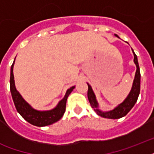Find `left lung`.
<instances>
[{
	"label": "left lung",
	"instance_id": "8db88e82",
	"mask_svg": "<svg viewBox=\"0 0 154 154\" xmlns=\"http://www.w3.org/2000/svg\"><path fill=\"white\" fill-rule=\"evenodd\" d=\"M115 36L117 37V35L116 34ZM133 53L134 56V61L137 66V70L131 91L129 92V95L125 99V101L121 103L119 105H117L115 109L110 110V111H105V112L99 109L98 103L97 101L96 96L92 89V87L87 83L88 84V99H89L92 108H94V111L99 116L105 117V118H110V119H118V118L123 117L131 110L132 108L134 107L135 103L137 101L139 94H140V88H141V73H140V68H139L138 61H137V57L134 52V50H133Z\"/></svg>",
	"mask_w": 154,
	"mask_h": 154
}]
</instances>
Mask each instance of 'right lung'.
I'll use <instances>...</instances> for the list:
<instances>
[{"label": "right lung", "instance_id": "1", "mask_svg": "<svg viewBox=\"0 0 154 154\" xmlns=\"http://www.w3.org/2000/svg\"><path fill=\"white\" fill-rule=\"evenodd\" d=\"M14 62H15V60L11 66L10 92L17 112L20 113V116L25 121H27L29 123L33 125H36V126H46V125H52L58 122L65 113L68 97L71 94V92L73 90L75 86L71 87L68 89L64 98L61 101H59L57 105L53 109L47 110V111H39V110L34 109L29 103H27L24 100L20 93L16 89L14 76H13Z\"/></svg>", "mask_w": 154, "mask_h": 154}]
</instances>
